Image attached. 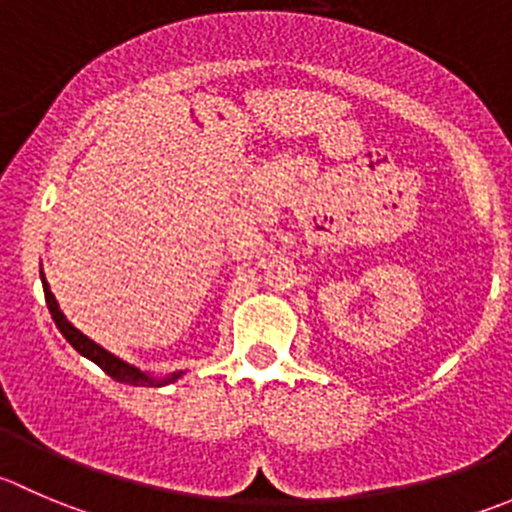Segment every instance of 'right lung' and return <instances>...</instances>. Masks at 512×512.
I'll return each mask as SVG.
<instances>
[{"mask_svg": "<svg viewBox=\"0 0 512 512\" xmlns=\"http://www.w3.org/2000/svg\"><path fill=\"white\" fill-rule=\"evenodd\" d=\"M42 285H44V300H47L49 312H52L54 325L59 327V332H62L64 337H67V342L74 347V350L82 352V355L89 357V360H92V362H97V365L102 367V370L107 372L109 377H114V380H117V382H127V385H160V382H157V380L147 377L145 372H140V370H137V367L127 365V362H124V360L114 357L112 352H107V350H104V347H99L97 342L89 340L87 335H82V332H79L77 327H74L72 322H69L67 317L62 315V310H59V305H57V300H54L52 290H49L47 280H42ZM177 377H180V372H175V375L170 377V382L177 380Z\"/></svg>", "mask_w": 512, "mask_h": 512, "instance_id": "add662e5", "label": "right lung"}]
</instances>
